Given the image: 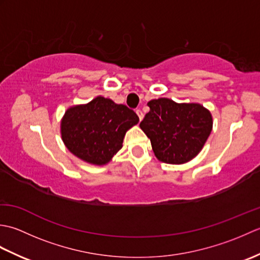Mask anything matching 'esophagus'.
<instances>
[{
    "label": "esophagus",
    "mask_w": 260,
    "mask_h": 260,
    "mask_svg": "<svg viewBox=\"0 0 260 260\" xmlns=\"http://www.w3.org/2000/svg\"><path fill=\"white\" fill-rule=\"evenodd\" d=\"M136 114H137V116H139L140 120H142L143 117H144V114H143V112H142L141 109H136Z\"/></svg>",
    "instance_id": "1"
}]
</instances>
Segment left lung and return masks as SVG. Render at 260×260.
<instances>
[{
  "mask_svg": "<svg viewBox=\"0 0 260 260\" xmlns=\"http://www.w3.org/2000/svg\"><path fill=\"white\" fill-rule=\"evenodd\" d=\"M147 105L150 112L140 127L159 161L182 164L198 155L212 129L209 110L199 104H178L168 98L153 99Z\"/></svg>",
  "mask_w": 260,
  "mask_h": 260,
  "instance_id": "1",
  "label": "left lung"
}]
</instances>
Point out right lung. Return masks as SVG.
Returning <instances> with one entry per match:
<instances>
[{
    "label": "right lung",
    "mask_w": 260,
    "mask_h": 260,
    "mask_svg": "<svg viewBox=\"0 0 260 260\" xmlns=\"http://www.w3.org/2000/svg\"><path fill=\"white\" fill-rule=\"evenodd\" d=\"M139 120L133 109L99 96L66 112L61 121L62 141L76 156L103 165L120 150L126 131Z\"/></svg>",
    "instance_id": "right-lung-1"
}]
</instances>
